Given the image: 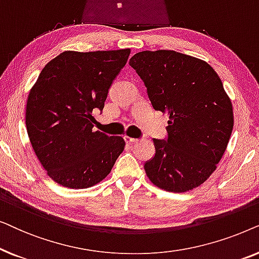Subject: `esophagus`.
I'll return each instance as SVG.
<instances>
[{
  "label": "esophagus",
  "instance_id": "obj_1",
  "mask_svg": "<svg viewBox=\"0 0 259 259\" xmlns=\"http://www.w3.org/2000/svg\"><path fill=\"white\" fill-rule=\"evenodd\" d=\"M123 139H125L126 143H137V141H138L136 138H131V137H127V136L123 137Z\"/></svg>",
  "mask_w": 259,
  "mask_h": 259
}]
</instances>
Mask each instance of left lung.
Listing matches in <instances>:
<instances>
[{
	"label": "left lung",
	"mask_w": 259,
	"mask_h": 259,
	"mask_svg": "<svg viewBox=\"0 0 259 259\" xmlns=\"http://www.w3.org/2000/svg\"><path fill=\"white\" fill-rule=\"evenodd\" d=\"M130 66L147 88L155 111L167 112L165 139H153L155 153L144 164L155 186L186 192L215 169L233 128L231 101L214 69L203 60L175 51H145Z\"/></svg>",
	"instance_id": "obj_1"
}]
</instances>
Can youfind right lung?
Returning <instances> with one entry per match:
<instances>
[{"mask_svg": "<svg viewBox=\"0 0 259 259\" xmlns=\"http://www.w3.org/2000/svg\"><path fill=\"white\" fill-rule=\"evenodd\" d=\"M131 51L63 52L41 70L27 101L26 126L48 176L69 189H87L108 176L125 147L121 137L93 131Z\"/></svg>", "mask_w": 259, "mask_h": 259, "instance_id": "add662e5", "label": "right lung"}]
</instances>
